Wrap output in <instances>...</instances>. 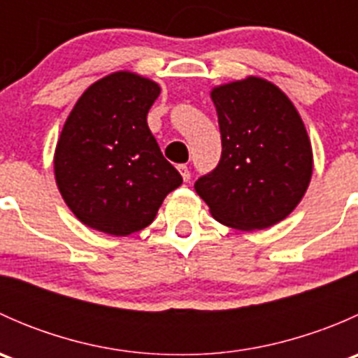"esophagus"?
I'll list each match as a JSON object with an SVG mask.
<instances>
[{
	"instance_id": "34e87169",
	"label": "esophagus",
	"mask_w": 358,
	"mask_h": 358,
	"mask_svg": "<svg viewBox=\"0 0 358 358\" xmlns=\"http://www.w3.org/2000/svg\"><path fill=\"white\" fill-rule=\"evenodd\" d=\"M178 171H180V175H182L183 182H189V180H190V169H189V166H187V164H180V166H178Z\"/></svg>"
}]
</instances>
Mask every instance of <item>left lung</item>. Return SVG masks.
Wrapping results in <instances>:
<instances>
[{
    "mask_svg": "<svg viewBox=\"0 0 358 358\" xmlns=\"http://www.w3.org/2000/svg\"><path fill=\"white\" fill-rule=\"evenodd\" d=\"M222 135L218 166L196 192L223 225L262 230L286 218L312 178V145L291 100L259 78L211 92Z\"/></svg>",
    "mask_w": 358,
    "mask_h": 358,
    "instance_id": "1",
    "label": "left lung"
}]
</instances>
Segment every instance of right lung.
<instances>
[{
    "label": "right lung",
    "mask_w": 358,
    "mask_h": 358,
    "mask_svg": "<svg viewBox=\"0 0 358 358\" xmlns=\"http://www.w3.org/2000/svg\"><path fill=\"white\" fill-rule=\"evenodd\" d=\"M161 93L150 79L114 72L93 83L69 114L55 150V178L85 225L110 236L145 229L182 175L147 124Z\"/></svg>",
    "instance_id": "1"
}]
</instances>
